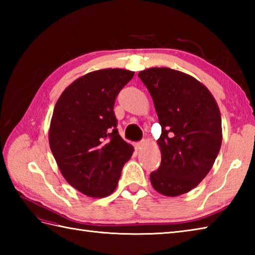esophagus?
<instances>
[{"instance_id": "34e87169", "label": "esophagus", "mask_w": 255, "mask_h": 255, "mask_svg": "<svg viewBox=\"0 0 255 255\" xmlns=\"http://www.w3.org/2000/svg\"><path fill=\"white\" fill-rule=\"evenodd\" d=\"M142 144H143V141H139V142H136V149H137V150H140V149H141Z\"/></svg>"}]
</instances>
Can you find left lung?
<instances>
[{
	"label": "left lung",
	"mask_w": 255,
	"mask_h": 255,
	"mask_svg": "<svg viewBox=\"0 0 255 255\" xmlns=\"http://www.w3.org/2000/svg\"><path fill=\"white\" fill-rule=\"evenodd\" d=\"M152 97L162 132L159 169L150 174L153 188L178 196L196 187L208 174L223 141L221 116L205 85L170 68L138 73Z\"/></svg>",
	"instance_id": "8db88e82"
}]
</instances>
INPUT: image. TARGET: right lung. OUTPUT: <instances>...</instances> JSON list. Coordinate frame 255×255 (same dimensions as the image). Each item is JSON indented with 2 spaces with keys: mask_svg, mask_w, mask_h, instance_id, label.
<instances>
[{
  "mask_svg": "<svg viewBox=\"0 0 255 255\" xmlns=\"http://www.w3.org/2000/svg\"><path fill=\"white\" fill-rule=\"evenodd\" d=\"M134 72L103 69L75 80L53 110L49 144L63 177L90 197H105L117 187L133 147L119 136L114 113L119 92Z\"/></svg>",
  "mask_w": 255,
  "mask_h": 255,
  "instance_id": "obj_1",
  "label": "right lung"
}]
</instances>
